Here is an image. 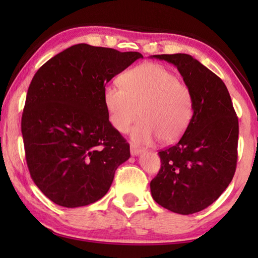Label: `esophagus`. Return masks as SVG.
<instances>
[{
	"mask_svg": "<svg viewBox=\"0 0 258 258\" xmlns=\"http://www.w3.org/2000/svg\"><path fill=\"white\" fill-rule=\"evenodd\" d=\"M142 152L141 148H139L138 146L135 145H131V155L132 156H139Z\"/></svg>",
	"mask_w": 258,
	"mask_h": 258,
	"instance_id": "1",
	"label": "esophagus"
}]
</instances>
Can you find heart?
Here are the masks:
<instances>
[{"instance_id":"b5f03b06","label":"heart","mask_w":258,"mask_h":258,"mask_svg":"<svg viewBox=\"0 0 258 258\" xmlns=\"http://www.w3.org/2000/svg\"><path fill=\"white\" fill-rule=\"evenodd\" d=\"M120 83L123 88L109 84L103 90L108 120L117 132H128L141 116L131 132L135 142L149 145L160 139L171 143L184 134L194 115V98L172 71L159 63H141L126 72Z\"/></svg>"}]
</instances>
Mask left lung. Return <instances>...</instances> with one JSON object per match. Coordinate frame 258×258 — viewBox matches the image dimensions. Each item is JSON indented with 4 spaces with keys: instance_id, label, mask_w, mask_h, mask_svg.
I'll return each mask as SVG.
<instances>
[{
    "instance_id": "obj_1",
    "label": "left lung",
    "mask_w": 258,
    "mask_h": 258,
    "mask_svg": "<svg viewBox=\"0 0 258 258\" xmlns=\"http://www.w3.org/2000/svg\"><path fill=\"white\" fill-rule=\"evenodd\" d=\"M174 64L190 87L194 115L176 145L160 150L161 166L151 196L168 211L189 215L207 208L232 181L238 159L239 123L225 84L185 53L157 54Z\"/></svg>"
}]
</instances>
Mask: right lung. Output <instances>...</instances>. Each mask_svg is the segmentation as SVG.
<instances>
[{
	"label": "right lung",
	"mask_w": 258,
	"mask_h": 258,
	"mask_svg": "<svg viewBox=\"0 0 258 258\" xmlns=\"http://www.w3.org/2000/svg\"><path fill=\"white\" fill-rule=\"evenodd\" d=\"M143 58L85 43L43 64L28 87L21 117L30 176L51 202L74 208L101 199L130 145L108 120L107 83Z\"/></svg>",
	"instance_id": "1"
}]
</instances>
